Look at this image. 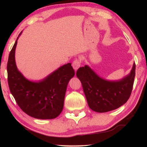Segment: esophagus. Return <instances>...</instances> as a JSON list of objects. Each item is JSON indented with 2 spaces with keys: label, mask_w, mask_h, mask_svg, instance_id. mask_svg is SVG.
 I'll list each match as a JSON object with an SVG mask.
<instances>
[{
  "label": "esophagus",
  "mask_w": 147,
  "mask_h": 147,
  "mask_svg": "<svg viewBox=\"0 0 147 147\" xmlns=\"http://www.w3.org/2000/svg\"><path fill=\"white\" fill-rule=\"evenodd\" d=\"M72 65H73V67L75 71H77L78 69L81 65V61L79 60V59H76V60H74L73 62Z\"/></svg>",
  "instance_id": "esophagus-1"
}]
</instances>
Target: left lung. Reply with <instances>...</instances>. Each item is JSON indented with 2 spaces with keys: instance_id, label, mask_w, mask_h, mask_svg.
Listing matches in <instances>:
<instances>
[{
  "instance_id": "8db88e82",
  "label": "left lung",
  "mask_w": 147,
  "mask_h": 147,
  "mask_svg": "<svg viewBox=\"0 0 147 147\" xmlns=\"http://www.w3.org/2000/svg\"><path fill=\"white\" fill-rule=\"evenodd\" d=\"M135 63L130 73L121 80L109 81L100 77L88 65L76 72L82 84L89 107L97 112L115 110L125 104L132 92L135 77Z\"/></svg>"
}]
</instances>
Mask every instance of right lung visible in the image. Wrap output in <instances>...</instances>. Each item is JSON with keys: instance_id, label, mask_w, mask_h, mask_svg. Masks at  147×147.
Instances as JSON below:
<instances>
[{"instance_id": "1", "label": "right lung", "mask_w": 147, "mask_h": 147, "mask_svg": "<svg viewBox=\"0 0 147 147\" xmlns=\"http://www.w3.org/2000/svg\"><path fill=\"white\" fill-rule=\"evenodd\" d=\"M19 35L9 53L7 70L9 87L21 110L40 119H52L61 113L67 84L74 76L71 63L62 65L44 79L32 82L18 69L15 51Z\"/></svg>"}]
</instances>
